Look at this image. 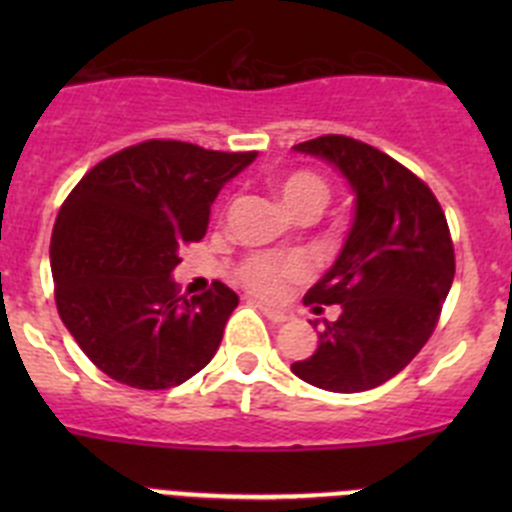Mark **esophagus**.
I'll use <instances>...</instances> for the list:
<instances>
[{"label":"esophagus","mask_w":512,"mask_h":512,"mask_svg":"<svg viewBox=\"0 0 512 512\" xmlns=\"http://www.w3.org/2000/svg\"><path fill=\"white\" fill-rule=\"evenodd\" d=\"M256 307H259L261 315H264L266 320H271V323H289V320H292V312L282 310V307H271L264 305V302H256Z\"/></svg>","instance_id":"esophagus-1"}]
</instances>
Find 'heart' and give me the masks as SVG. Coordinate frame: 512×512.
<instances>
[{"mask_svg":"<svg viewBox=\"0 0 512 512\" xmlns=\"http://www.w3.org/2000/svg\"><path fill=\"white\" fill-rule=\"evenodd\" d=\"M279 202L289 215L300 210H323L328 202V184L312 171H295L274 184ZM307 277V264L300 259H269V256H251L238 269V282L256 295L277 297L289 282Z\"/></svg>","mask_w":512,"mask_h":512,"instance_id":"heart-1","label":"heart"}]
</instances>
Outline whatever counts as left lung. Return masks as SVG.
I'll return each instance as SVG.
<instances>
[{"instance_id":"1","label":"left lung","mask_w":512,"mask_h":512,"mask_svg":"<svg viewBox=\"0 0 512 512\" xmlns=\"http://www.w3.org/2000/svg\"><path fill=\"white\" fill-rule=\"evenodd\" d=\"M295 151L336 166L356 207L338 259L305 295L315 312L338 305L341 315L325 320L318 348L292 372L328 392L372 390L436 328L456 271L446 215L413 171L361 140L320 135Z\"/></svg>"}]
</instances>
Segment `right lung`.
<instances>
[{"instance_id": "1", "label": "right lung", "mask_w": 512, "mask_h": 512, "mask_svg": "<svg viewBox=\"0 0 512 512\" xmlns=\"http://www.w3.org/2000/svg\"><path fill=\"white\" fill-rule=\"evenodd\" d=\"M253 158L146 140L99 161L71 189L51 235L56 305L99 372L169 390L210 364L238 295L212 282L187 300L171 271L187 243L205 238L217 192Z\"/></svg>"}]
</instances>
